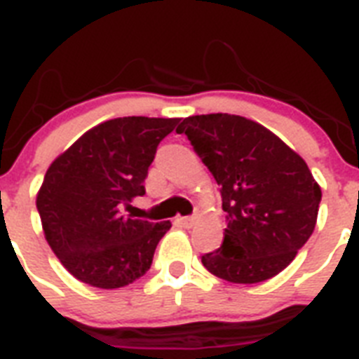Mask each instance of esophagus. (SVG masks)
I'll list each match as a JSON object with an SVG mask.
<instances>
[{
	"instance_id": "obj_1",
	"label": "esophagus",
	"mask_w": 359,
	"mask_h": 359,
	"mask_svg": "<svg viewBox=\"0 0 359 359\" xmlns=\"http://www.w3.org/2000/svg\"><path fill=\"white\" fill-rule=\"evenodd\" d=\"M179 222L184 226V228H191V226L195 224V217H180Z\"/></svg>"
}]
</instances>
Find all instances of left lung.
<instances>
[{
    "mask_svg": "<svg viewBox=\"0 0 359 359\" xmlns=\"http://www.w3.org/2000/svg\"><path fill=\"white\" fill-rule=\"evenodd\" d=\"M201 161L221 186L222 245L201 257L224 281H266L294 261L318 221L321 188L306 162L261 123L226 113L182 120Z\"/></svg>",
    "mask_w": 359,
    "mask_h": 359,
    "instance_id": "1",
    "label": "left lung"
}]
</instances>
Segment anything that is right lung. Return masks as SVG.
<instances>
[{"mask_svg":"<svg viewBox=\"0 0 359 359\" xmlns=\"http://www.w3.org/2000/svg\"><path fill=\"white\" fill-rule=\"evenodd\" d=\"M180 118L123 116L87 131L56 158L36 197L45 239L72 276L120 288L149 270L170 221L128 215L146 194L156 147Z\"/></svg>","mask_w":359,"mask_h":359,"instance_id":"right-lung-1","label":"right lung"}]
</instances>
